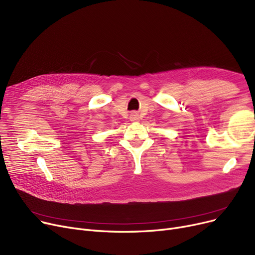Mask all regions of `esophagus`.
Wrapping results in <instances>:
<instances>
[{"instance_id":"1","label":"esophagus","mask_w":255,"mask_h":255,"mask_svg":"<svg viewBox=\"0 0 255 255\" xmlns=\"http://www.w3.org/2000/svg\"><path fill=\"white\" fill-rule=\"evenodd\" d=\"M129 120L131 121V123H137V121H139V115H138V113L132 112V113L129 115Z\"/></svg>"}]
</instances>
